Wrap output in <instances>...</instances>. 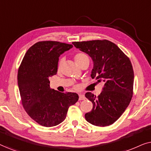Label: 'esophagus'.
<instances>
[{"mask_svg":"<svg viewBox=\"0 0 151 151\" xmlns=\"http://www.w3.org/2000/svg\"><path fill=\"white\" fill-rule=\"evenodd\" d=\"M85 99V96H84V94H80L79 95V100H82Z\"/></svg>","mask_w":151,"mask_h":151,"instance_id":"esophagus-1","label":"esophagus"}]
</instances>
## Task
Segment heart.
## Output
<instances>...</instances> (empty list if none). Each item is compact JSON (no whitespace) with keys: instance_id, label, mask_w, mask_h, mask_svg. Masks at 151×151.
<instances>
[{"instance_id":"heart-1","label":"heart","mask_w":151,"mask_h":151,"mask_svg":"<svg viewBox=\"0 0 151 151\" xmlns=\"http://www.w3.org/2000/svg\"><path fill=\"white\" fill-rule=\"evenodd\" d=\"M87 58H88L87 55H86V54H84V53H78L75 55V57H74V59H75L76 63H77L78 65H79L82 61L84 60L85 59H87ZM62 64H63V60H61L59 62L58 67V69H60Z\"/></svg>"}]
</instances>
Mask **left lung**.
Listing matches in <instances>:
<instances>
[{"label":"left lung","mask_w":151,"mask_h":151,"mask_svg":"<svg viewBox=\"0 0 151 151\" xmlns=\"http://www.w3.org/2000/svg\"><path fill=\"white\" fill-rule=\"evenodd\" d=\"M91 58V77L104 83L98 97L88 92L85 97L93 103L86 120L97 127L112 124L122 115L133 96L134 73L129 58L114 43L107 40L72 42Z\"/></svg>","instance_id":"left-lung-1"}]
</instances>
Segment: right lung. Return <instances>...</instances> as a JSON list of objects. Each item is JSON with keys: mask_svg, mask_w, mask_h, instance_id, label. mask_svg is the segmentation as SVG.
<instances>
[{"mask_svg": "<svg viewBox=\"0 0 151 151\" xmlns=\"http://www.w3.org/2000/svg\"><path fill=\"white\" fill-rule=\"evenodd\" d=\"M72 47L55 41L37 42L27 51L18 69V84L24 110L43 127L63 122L69 107L79 99L76 93H64L49 86V77L57 73L59 57Z\"/></svg>", "mask_w": 151, "mask_h": 151, "instance_id": "1", "label": "right lung"}]
</instances>
